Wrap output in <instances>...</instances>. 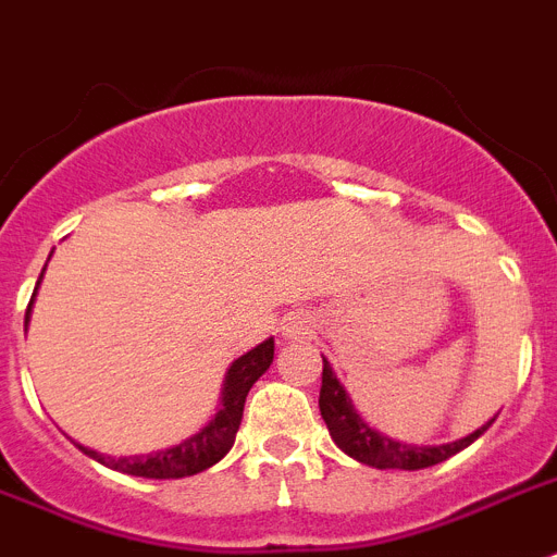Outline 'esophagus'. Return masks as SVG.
<instances>
[{
    "mask_svg": "<svg viewBox=\"0 0 557 557\" xmlns=\"http://www.w3.org/2000/svg\"><path fill=\"white\" fill-rule=\"evenodd\" d=\"M280 331H283V336L292 339V343H302V339H311V336H314L317 322L308 311H292V314L283 317Z\"/></svg>",
    "mask_w": 557,
    "mask_h": 557,
    "instance_id": "1",
    "label": "esophagus"
}]
</instances>
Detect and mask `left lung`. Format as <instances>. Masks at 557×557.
<instances>
[{"instance_id": "left-lung-1", "label": "left lung", "mask_w": 557, "mask_h": 557, "mask_svg": "<svg viewBox=\"0 0 557 557\" xmlns=\"http://www.w3.org/2000/svg\"><path fill=\"white\" fill-rule=\"evenodd\" d=\"M320 413L329 424V433L334 438V445L343 453H348L350 459L362 461L376 470H424V467L442 465L445 459L456 456L459 450L470 447L475 438L495 422L490 419L487 424H481L470 436L447 442V445H405L391 436H382L380 430H373L371 424L362 422V416L354 410V401L348 399L345 387L331 371V362L322 357V387H320Z\"/></svg>"}]
</instances>
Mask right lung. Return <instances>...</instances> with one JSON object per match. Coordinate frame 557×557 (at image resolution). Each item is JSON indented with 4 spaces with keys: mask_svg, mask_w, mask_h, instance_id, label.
I'll return each mask as SVG.
<instances>
[{
    "mask_svg": "<svg viewBox=\"0 0 557 557\" xmlns=\"http://www.w3.org/2000/svg\"><path fill=\"white\" fill-rule=\"evenodd\" d=\"M30 306H27L25 322L30 320ZM271 359H274V339L271 336L265 343L257 345V348H251L249 354H243L240 359H235L232 368L226 371V380H223L221 408H218V413L195 436L184 438L181 445L166 447L161 453H149V456H121V459H112V456L96 453L84 445L76 447L84 456L101 461L104 467H112V470L127 475H141V479H184V475L203 473L212 465H218L232 450V445H235L246 396H249L251 385L269 371Z\"/></svg>",
    "mask_w": 557,
    "mask_h": 557,
    "instance_id": "right-lung-1",
    "label": "right lung"
}]
</instances>
